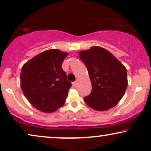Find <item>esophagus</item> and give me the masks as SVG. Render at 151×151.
I'll use <instances>...</instances> for the list:
<instances>
[{
  "instance_id": "esophagus-1",
  "label": "esophagus",
  "mask_w": 151,
  "mask_h": 151,
  "mask_svg": "<svg viewBox=\"0 0 151 151\" xmlns=\"http://www.w3.org/2000/svg\"><path fill=\"white\" fill-rule=\"evenodd\" d=\"M77 84H78V82L77 81H75V82H73V85L74 87H76V86H77Z\"/></svg>"
}]
</instances>
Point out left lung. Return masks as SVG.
<instances>
[{"label": "left lung", "mask_w": 151, "mask_h": 151, "mask_svg": "<svg viewBox=\"0 0 151 151\" xmlns=\"http://www.w3.org/2000/svg\"><path fill=\"white\" fill-rule=\"evenodd\" d=\"M79 58L87 68L91 93L84 100L88 106L104 111L118 104L128 85L126 67L108 50L93 46L80 51Z\"/></svg>", "instance_id": "obj_1"}]
</instances>
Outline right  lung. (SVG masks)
I'll use <instances>...</instances> for the list:
<instances>
[{
  "mask_svg": "<svg viewBox=\"0 0 151 151\" xmlns=\"http://www.w3.org/2000/svg\"><path fill=\"white\" fill-rule=\"evenodd\" d=\"M67 52L49 49L22 66L20 86L31 104L44 113H53L65 103L71 83L62 68Z\"/></svg>",
  "mask_w": 151,
  "mask_h": 151,
  "instance_id": "1",
  "label": "right lung"
}]
</instances>
